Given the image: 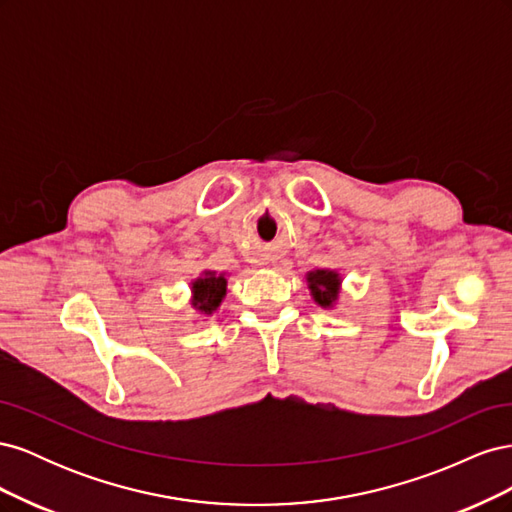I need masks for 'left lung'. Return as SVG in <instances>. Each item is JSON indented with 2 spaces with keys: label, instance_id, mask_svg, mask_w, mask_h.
Returning <instances> with one entry per match:
<instances>
[{
  "label": "left lung",
  "instance_id": "obj_1",
  "mask_svg": "<svg viewBox=\"0 0 512 512\" xmlns=\"http://www.w3.org/2000/svg\"><path fill=\"white\" fill-rule=\"evenodd\" d=\"M307 286H309V292H312L314 301L320 307L329 309L337 303L342 277H339L337 271H331V269H316L307 273Z\"/></svg>",
  "mask_w": 512,
  "mask_h": 512
}]
</instances>
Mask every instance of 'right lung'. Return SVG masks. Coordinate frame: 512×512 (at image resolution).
<instances>
[{
    "instance_id": "1",
    "label": "right lung",
    "mask_w": 512,
    "mask_h": 512,
    "mask_svg": "<svg viewBox=\"0 0 512 512\" xmlns=\"http://www.w3.org/2000/svg\"><path fill=\"white\" fill-rule=\"evenodd\" d=\"M226 284L224 273L218 275L215 271H205L192 282V307L200 314L211 316L226 297Z\"/></svg>"
}]
</instances>
